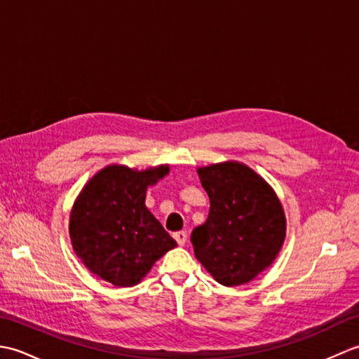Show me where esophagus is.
<instances>
[{"label": "esophagus", "instance_id": "34e87169", "mask_svg": "<svg viewBox=\"0 0 359 359\" xmlns=\"http://www.w3.org/2000/svg\"><path fill=\"white\" fill-rule=\"evenodd\" d=\"M172 238H174V239H175V242H177L179 245L182 247V245H185L188 234H187V231H175V233L172 234Z\"/></svg>", "mask_w": 359, "mask_h": 359}]
</instances>
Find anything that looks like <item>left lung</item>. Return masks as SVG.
<instances>
[{
  "instance_id": "obj_1",
  "label": "left lung",
  "mask_w": 359,
  "mask_h": 359,
  "mask_svg": "<svg viewBox=\"0 0 359 359\" xmlns=\"http://www.w3.org/2000/svg\"><path fill=\"white\" fill-rule=\"evenodd\" d=\"M197 172L210 212L191 233L194 255L222 285L247 284L271 265L284 243L282 205L270 185L242 163H217Z\"/></svg>"
}]
</instances>
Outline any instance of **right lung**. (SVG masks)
Returning a JSON list of instances; mask_svg holds the SVG:
<instances>
[{"instance_id": "right-lung-1", "label": "right lung", "mask_w": 359, "mask_h": 359, "mask_svg": "<svg viewBox=\"0 0 359 359\" xmlns=\"http://www.w3.org/2000/svg\"><path fill=\"white\" fill-rule=\"evenodd\" d=\"M168 171V166L134 171L111 165L83 188L71 212V242L81 262L98 278L116 287H133L175 247L144 207L147 188Z\"/></svg>"}]
</instances>
